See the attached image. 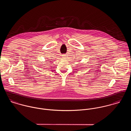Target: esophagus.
<instances>
[{
    "instance_id": "1",
    "label": "esophagus",
    "mask_w": 131,
    "mask_h": 131,
    "mask_svg": "<svg viewBox=\"0 0 131 131\" xmlns=\"http://www.w3.org/2000/svg\"><path fill=\"white\" fill-rule=\"evenodd\" d=\"M62 56L63 58H64V59H67V58H68V56H67V54H62Z\"/></svg>"
}]
</instances>
